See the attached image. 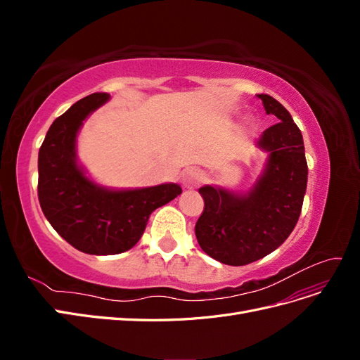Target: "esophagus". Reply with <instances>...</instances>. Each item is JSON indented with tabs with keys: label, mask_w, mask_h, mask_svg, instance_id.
<instances>
[{
	"label": "esophagus",
	"mask_w": 360,
	"mask_h": 360,
	"mask_svg": "<svg viewBox=\"0 0 360 360\" xmlns=\"http://www.w3.org/2000/svg\"><path fill=\"white\" fill-rule=\"evenodd\" d=\"M205 180V174L198 168H188L183 172V183L186 188H197Z\"/></svg>",
	"instance_id": "34e87169"
}]
</instances>
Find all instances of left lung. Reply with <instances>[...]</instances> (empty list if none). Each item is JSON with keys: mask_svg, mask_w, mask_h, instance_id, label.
<instances>
[{"mask_svg": "<svg viewBox=\"0 0 360 360\" xmlns=\"http://www.w3.org/2000/svg\"><path fill=\"white\" fill-rule=\"evenodd\" d=\"M279 123L261 135L269 151L263 176L248 195L204 186V210L195 236L207 255L228 266H245L269 255L287 240L302 212L308 181L303 138L290 112L269 94H258Z\"/></svg>", "mask_w": 360, "mask_h": 360, "instance_id": "1", "label": "left lung"}]
</instances>
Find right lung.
Returning a JSON list of instances; mask_svg holds the SVG:
<instances>
[{
  "label": "right lung",
  "instance_id": "right-lung-1",
  "mask_svg": "<svg viewBox=\"0 0 360 360\" xmlns=\"http://www.w3.org/2000/svg\"><path fill=\"white\" fill-rule=\"evenodd\" d=\"M110 94L93 93L56 118L39 150V202L64 240L90 255H115L134 248L158 207L181 193L168 183L134 191H108L76 163V135L84 120Z\"/></svg>",
  "mask_w": 360,
  "mask_h": 360
}]
</instances>
